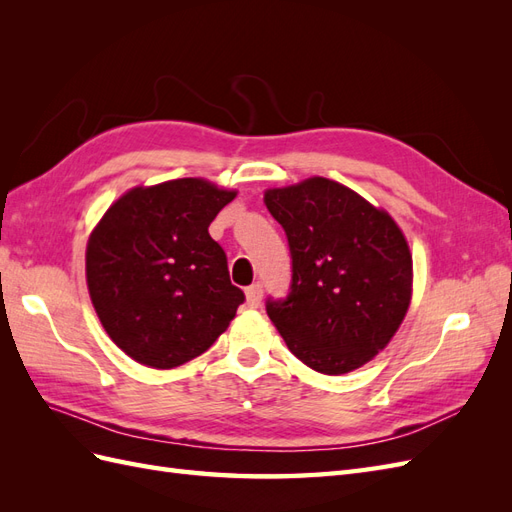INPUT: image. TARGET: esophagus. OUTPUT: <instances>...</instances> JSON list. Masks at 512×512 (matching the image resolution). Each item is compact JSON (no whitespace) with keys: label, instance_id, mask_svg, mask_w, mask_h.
Wrapping results in <instances>:
<instances>
[{"label":"esophagus","instance_id":"esophagus-1","mask_svg":"<svg viewBox=\"0 0 512 512\" xmlns=\"http://www.w3.org/2000/svg\"><path fill=\"white\" fill-rule=\"evenodd\" d=\"M245 299H247V307H258L262 301V284L256 282L250 288H245Z\"/></svg>","mask_w":512,"mask_h":512}]
</instances>
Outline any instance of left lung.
I'll use <instances>...</instances> for the list:
<instances>
[{"label":"left lung","instance_id":"obj_1","mask_svg":"<svg viewBox=\"0 0 512 512\" xmlns=\"http://www.w3.org/2000/svg\"><path fill=\"white\" fill-rule=\"evenodd\" d=\"M282 224L292 280L267 314L288 350L320 374L339 376L384 350L412 297V254L389 213L346 185L312 177L265 192Z\"/></svg>","mask_w":512,"mask_h":512}]
</instances>
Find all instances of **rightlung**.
<instances>
[{"label": "right lung", "mask_w": 512, "mask_h": 512, "mask_svg": "<svg viewBox=\"0 0 512 512\" xmlns=\"http://www.w3.org/2000/svg\"><path fill=\"white\" fill-rule=\"evenodd\" d=\"M237 192L205 179L134 188L87 243L91 303L108 337L136 363L170 369L196 359L245 301L209 224Z\"/></svg>", "instance_id": "1"}]
</instances>
